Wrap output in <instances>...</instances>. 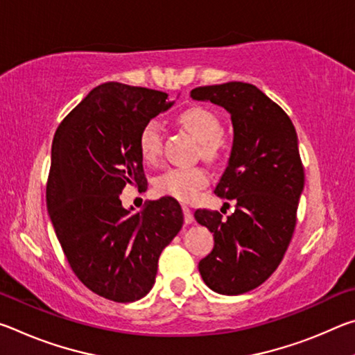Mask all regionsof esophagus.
<instances>
[{"label": "esophagus", "instance_id": "esophagus-1", "mask_svg": "<svg viewBox=\"0 0 355 355\" xmlns=\"http://www.w3.org/2000/svg\"><path fill=\"white\" fill-rule=\"evenodd\" d=\"M183 214H184V222H186V224H192V222H194V216H192L191 209L186 207V205H183Z\"/></svg>", "mask_w": 355, "mask_h": 355}]
</instances>
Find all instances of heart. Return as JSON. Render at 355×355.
<instances>
[{
  "instance_id": "obj_1",
  "label": "heart",
  "mask_w": 355,
  "mask_h": 355,
  "mask_svg": "<svg viewBox=\"0 0 355 355\" xmlns=\"http://www.w3.org/2000/svg\"><path fill=\"white\" fill-rule=\"evenodd\" d=\"M180 122L200 144L202 155L214 159L224 150V139L220 136V120L207 107H189L182 116ZM163 133L161 125L156 120H150L144 125L139 135V152L146 163H155L161 153ZM208 172L203 167H171L155 180V188L161 194L175 197L182 202L194 200L199 191L208 183Z\"/></svg>"
}]
</instances>
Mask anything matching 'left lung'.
<instances>
[{"label": "left lung", "mask_w": 355, "mask_h": 355, "mask_svg": "<svg viewBox=\"0 0 355 355\" xmlns=\"http://www.w3.org/2000/svg\"><path fill=\"white\" fill-rule=\"evenodd\" d=\"M191 98L211 101L232 119L230 158L214 192L236 208L227 218L197 209L194 218L214 236L211 254L199 263L203 282L238 296L271 277L291 241L304 189L297 135L286 112L254 84L196 87Z\"/></svg>", "instance_id": "left-lung-1"}]
</instances>
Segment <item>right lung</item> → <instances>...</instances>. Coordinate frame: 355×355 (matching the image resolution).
<instances>
[{"mask_svg":"<svg viewBox=\"0 0 355 355\" xmlns=\"http://www.w3.org/2000/svg\"><path fill=\"white\" fill-rule=\"evenodd\" d=\"M167 94L122 83L94 87L56 130L46 208L69 264L89 290L135 302L152 290L163 249L182 230L172 197L123 208L127 184L146 189L139 135L169 110Z\"/></svg>","mask_w":355,"mask_h":355,"instance_id":"right-lung-1","label":"right lung"}]
</instances>
